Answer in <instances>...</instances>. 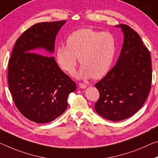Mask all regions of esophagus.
Instances as JSON below:
<instances>
[{
	"label": "esophagus",
	"instance_id": "34e87169",
	"mask_svg": "<svg viewBox=\"0 0 158 158\" xmlns=\"http://www.w3.org/2000/svg\"><path fill=\"white\" fill-rule=\"evenodd\" d=\"M79 88H81V89H85L86 87V85L85 84H83V83H79Z\"/></svg>",
	"mask_w": 158,
	"mask_h": 158
}]
</instances>
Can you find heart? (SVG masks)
<instances>
[{
	"label": "heart",
	"mask_w": 158,
	"mask_h": 158,
	"mask_svg": "<svg viewBox=\"0 0 158 158\" xmlns=\"http://www.w3.org/2000/svg\"><path fill=\"white\" fill-rule=\"evenodd\" d=\"M116 52V41L110 32L89 28L77 30L66 39V46L56 49V59L62 69L73 74L77 57L81 65L78 76L101 78L110 69Z\"/></svg>",
	"instance_id": "heart-1"
}]
</instances>
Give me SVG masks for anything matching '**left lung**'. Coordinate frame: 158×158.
Returning <instances> with one entry per match:
<instances>
[{
	"label": "left lung",
	"mask_w": 158,
	"mask_h": 158,
	"mask_svg": "<svg viewBox=\"0 0 158 158\" xmlns=\"http://www.w3.org/2000/svg\"><path fill=\"white\" fill-rule=\"evenodd\" d=\"M119 27L124 38L118 61L95 84L100 94L95 110L104 118L115 122L129 118L141 108L152 83L148 49L133 29L127 24Z\"/></svg>",
	"instance_id": "obj_1"
}]
</instances>
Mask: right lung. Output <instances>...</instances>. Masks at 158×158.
Segmentation results:
<instances>
[{"mask_svg": "<svg viewBox=\"0 0 158 158\" xmlns=\"http://www.w3.org/2000/svg\"><path fill=\"white\" fill-rule=\"evenodd\" d=\"M64 23L41 22L29 27L17 39L8 61L7 82L15 104L25 117L36 123H48L60 116L67 107L69 94L77 89L54 57L49 56Z\"/></svg>", "mask_w": 158, "mask_h": 158, "instance_id": "1", "label": "right lung"}]
</instances>
